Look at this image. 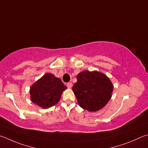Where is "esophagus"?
<instances>
[{
    "label": "esophagus",
    "instance_id": "esophagus-1",
    "mask_svg": "<svg viewBox=\"0 0 148 148\" xmlns=\"http://www.w3.org/2000/svg\"><path fill=\"white\" fill-rule=\"evenodd\" d=\"M66 86L67 88H71L73 86V84L71 82H68V83H67Z\"/></svg>",
    "mask_w": 148,
    "mask_h": 148
}]
</instances>
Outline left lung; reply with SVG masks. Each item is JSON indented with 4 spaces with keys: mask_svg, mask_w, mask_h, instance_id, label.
<instances>
[{
    "mask_svg": "<svg viewBox=\"0 0 148 148\" xmlns=\"http://www.w3.org/2000/svg\"><path fill=\"white\" fill-rule=\"evenodd\" d=\"M72 89L81 107L90 112L101 109L110 99L113 85L101 73L83 71L77 77Z\"/></svg>",
    "mask_w": 148,
    "mask_h": 148,
    "instance_id": "8db88e82",
    "label": "left lung"
}]
</instances>
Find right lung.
I'll use <instances>...</instances> for the list:
<instances>
[{
	"label": "right lung",
	"instance_id": "1",
	"mask_svg": "<svg viewBox=\"0 0 148 148\" xmlns=\"http://www.w3.org/2000/svg\"><path fill=\"white\" fill-rule=\"evenodd\" d=\"M66 88L59 78L47 73L31 86V100L40 107L47 108L59 101L62 92Z\"/></svg>",
	"mask_w": 148,
	"mask_h": 148
}]
</instances>
